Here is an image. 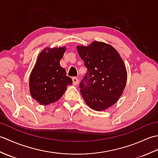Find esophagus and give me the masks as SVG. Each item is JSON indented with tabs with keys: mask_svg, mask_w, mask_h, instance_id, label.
I'll return each mask as SVG.
<instances>
[{
	"mask_svg": "<svg viewBox=\"0 0 158 158\" xmlns=\"http://www.w3.org/2000/svg\"><path fill=\"white\" fill-rule=\"evenodd\" d=\"M78 81H79V80L77 78V77H73V83L74 85H77V83H78Z\"/></svg>",
	"mask_w": 158,
	"mask_h": 158,
	"instance_id": "34e87169",
	"label": "esophagus"
}]
</instances>
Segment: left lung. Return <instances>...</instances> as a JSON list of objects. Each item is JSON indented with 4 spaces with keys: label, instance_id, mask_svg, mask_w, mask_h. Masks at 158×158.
Segmentation results:
<instances>
[{
    "label": "left lung",
    "instance_id": "left-lung-1",
    "mask_svg": "<svg viewBox=\"0 0 158 158\" xmlns=\"http://www.w3.org/2000/svg\"><path fill=\"white\" fill-rule=\"evenodd\" d=\"M77 49L88 69L79 84L83 98L90 109L105 110L117 102L125 89L127 71L123 60L105 43L93 41Z\"/></svg>",
    "mask_w": 158,
    "mask_h": 158
}]
</instances>
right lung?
I'll return each instance as SVG.
<instances>
[{
    "label": "right lung",
    "mask_w": 158,
    "mask_h": 158,
    "mask_svg": "<svg viewBox=\"0 0 158 158\" xmlns=\"http://www.w3.org/2000/svg\"><path fill=\"white\" fill-rule=\"evenodd\" d=\"M65 47L45 48L38 57L30 75L31 96L41 105H49L61 98L67 86L73 84L66 70L60 65Z\"/></svg>",
    "instance_id": "1"
}]
</instances>
